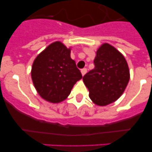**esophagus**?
<instances>
[{
    "instance_id": "obj_1",
    "label": "esophagus",
    "mask_w": 152,
    "mask_h": 152,
    "mask_svg": "<svg viewBox=\"0 0 152 152\" xmlns=\"http://www.w3.org/2000/svg\"><path fill=\"white\" fill-rule=\"evenodd\" d=\"M81 73H82V75L84 76L86 73H87V69L86 68H83V69H81Z\"/></svg>"
}]
</instances>
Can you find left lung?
Segmentation results:
<instances>
[{
  "instance_id": "left-lung-1",
  "label": "left lung",
  "mask_w": 152,
  "mask_h": 152,
  "mask_svg": "<svg viewBox=\"0 0 152 152\" xmlns=\"http://www.w3.org/2000/svg\"><path fill=\"white\" fill-rule=\"evenodd\" d=\"M96 54L94 68L83 76V82L91 100L103 106L121 97L128 84L130 71L122 54L110 44H103Z\"/></svg>"
}]
</instances>
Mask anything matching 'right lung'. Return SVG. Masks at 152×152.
<instances>
[{
  "label": "right lung",
  "instance_id": "add662e5",
  "mask_svg": "<svg viewBox=\"0 0 152 152\" xmlns=\"http://www.w3.org/2000/svg\"><path fill=\"white\" fill-rule=\"evenodd\" d=\"M83 78L70 49L59 41L47 46L37 55L31 68V79L44 100L59 103L69 96L73 86Z\"/></svg>",
  "mask_w": 152,
  "mask_h": 152
}]
</instances>
